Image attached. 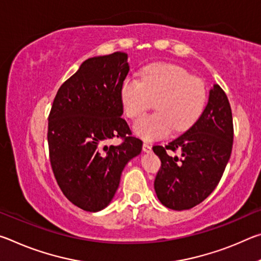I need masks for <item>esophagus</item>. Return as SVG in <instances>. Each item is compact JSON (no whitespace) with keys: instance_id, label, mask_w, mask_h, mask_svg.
Here are the masks:
<instances>
[{"instance_id":"1","label":"esophagus","mask_w":261,"mask_h":261,"mask_svg":"<svg viewBox=\"0 0 261 261\" xmlns=\"http://www.w3.org/2000/svg\"><path fill=\"white\" fill-rule=\"evenodd\" d=\"M143 151L144 152H151L152 151V146L148 143H144L143 144Z\"/></svg>"}]
</instances>
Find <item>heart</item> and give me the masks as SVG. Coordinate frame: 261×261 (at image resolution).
<instances>
[{
  "label": "heart",
  "mask_w": 261,
  "mask_h": 261,
  "mask_svg": "<svg viewBox=\"0 0 261 261\" xmlns=\"http://www.w3.org/2000/svg\"><path fill=\"white\" fill-rule=\"evenodd\" d=\"M121 101L124 114L137 118L153 106L156 112L135 123L137 136L146 140L160 139L171 130L184 131L200 117L207 101V87L200 78L187 70L168 63H155L145 68L140 81L126 77L121 85Z\"/></svg>",
  "instance_id": "b5f03b06"
}]
</instances>
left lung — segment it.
<instances>
[{"label":"left lung","instance_id":"8db88e82","mask_svg":"<svg viewBox=\"0 0 261 261\" xmlns=\"http://www.w3.org/2000/svg\"><path fill=\"white\" fill-rule=\"evenodd\" d=\"M232 114L227 94L218 84L210 91L197 122L166 146H153L160 158L154 190L170 210H190L204 201L219 184L230 159ZM181 152V156L173 152Z\"/></svg>","mask_w":261,"mask_h":261}]
</instances>
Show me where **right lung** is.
<instances>
[{
  "label": "right lung",
  "instance_id": "1",
  "mask_svg": "<svg viewBox=\"0 0 261 261\" xmlns=\"http://www.w3.org/2000/svg\"><path fill=\"white\" fill-rule=\"evenodd\" d=\"M127 55L116 51L83 62L57 91L48 116L50 166L61 191L79 208L103 210L120 185L122 171L141 152L122 118L121 85ZM113 138L121 144L107 146Z\"/></svg>",
  "mask_w": 261,
  "mask_h": 261
}]
</instances>
